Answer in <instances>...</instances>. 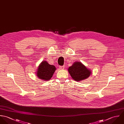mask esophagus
<instances>
[{
    "instance_id": "obj_1",
    "label": "esophagus",
    "mask_w": 124,
    "mask_h": 124,
    "mask_svg": "<svg viewBox=\"0 0 124 124\" xmlns=\"http://www.w3.org/2000/svg\"><path fill=\"white\" fill-rule=\"evenodd\" d=\"M59 69H60V70H64L65 69V66H59Z\"/></svg>"
}]
</instances>
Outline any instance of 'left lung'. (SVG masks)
I'll return each instance as SVG.
<instances>
[{"mask_svg": "<svg viewBox=\"0 0 124 124\" xmlns=\"http://www.w3.org/2000/svg\"><path fill=\"white\" fill-rule=\"evenodd\" d=\"M68 71L72 78L76 81L84 80L92 73V71L81 62L76 61L68 69Z\"/></svg>", "mask_w": 124, "mask_h": 124, "instance_id": "1", "label": "left lung"}]
</instances>
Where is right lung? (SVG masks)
<instances>
[{
  "label": "right lung",
  "instance_id": "right-lung-1",
  "mask_svg": "<svg viewBox=\"0 0 124 124\" xmlns=\"http://www.w3.org/2000/svg\"><path fill=\"white\" fill-rule=\"evenodd\" d=\"M55 70L54 66L50 65L46 61H43L39 65L36 73L39 78L48 81L52 77Z\"/></svg>",
  "mask_w": 124,
  "mask_h": 124
}]
</instances>
